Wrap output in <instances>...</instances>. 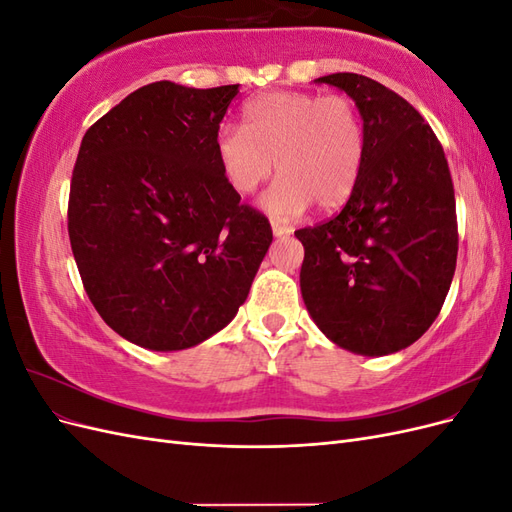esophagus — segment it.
<instances>
[{"mask_svg":"<svg viewBox=\"0 0 512 512\" xmlns=\"http://www.w3.org/2000/svg\"><path fill=\"white\" fill-rule=\"evenodd\" d=\"M271 228H273V235L275 237H288L290 232H292V228L282 224V222H271Z\"/></svg>","mask_w":512,"mask_h":512,"instance_id":"esophagus-1","label":"esophagus"}]
</instances>
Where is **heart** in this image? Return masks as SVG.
Here are the masks:
<instances>
[{
	"label": "heart",
	"mask_w": 512,
	"mask_h": 512,
	"mask_svg": "<svg viewBox=\"0 0 512 512\" xmlns=\"http://www.w3.org/2000/svg\"><path fill=\"white\" fill-rule=\"evenodd\" d=\"M222 175L241 196L254 194L275 170L282 177L262 198L271 215L303 213L309 203L333 209L352 194L365 158L356 104L342 94L273 91L243 108V128L215 134Z\"/></svg>",
	"instance_id": "b5f03b06"
}]
</instances>
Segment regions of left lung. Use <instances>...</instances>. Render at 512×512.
<instances>
[{"instance_id": "1", "label": "left lung", "mask_w": 512, "mask_h": 512, "mask_svg": "<svg viewBox=\"0 0 512 512\" xmlns=\"http://www.w3.org/2000/svg\"><path fill=\"white\" fill-rule=\"evenodd\" d=\"M316 83L359 108L365 158L335 218L294 232L301 294L333 344L365 356L408 348L438 318L457 265V213L440 141L416 108L363 74Z\"/></svg>"}]
</instances>
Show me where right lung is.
<instances>
[{
    "instance_id": "right-lung-1",
    "label": "right lung",
    "mask_w": 512,
    "mask_h": 512,
    "mask_svg": "<svg viewBox=\"0 0 512 512\" xmlns=\"http://www.w3.org/2000/svg\"><path fill=\"white\" fill-rule=\"evenodd\" d=\"M239 85L158 81L91 126L72 170L68 235L89 301L128 342L185 350L222 331L273 241L215 156Z\"/></svg>"
}]
</instances>
